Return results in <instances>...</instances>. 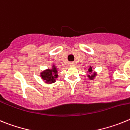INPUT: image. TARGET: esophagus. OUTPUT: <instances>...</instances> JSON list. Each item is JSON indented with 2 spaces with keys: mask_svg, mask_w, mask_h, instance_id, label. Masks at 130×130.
Returning a JSON list of instances; mask_svg holds the SVG:
<instances>
[{
  "mask_svg": "<svg viewBox=\"0 0 130 130\" xmlns=\"http://www.w3.org/2000/svg\"><path fill=\"white\" fill-rule=\"evenodd\" d=\"M75 63H74V62H71L69 63V66H74Z\"/></svg>",
  "mask_w": 130,
  "mask_h": 130,
  "instance_id": "34e87169",
  "label": "esophagus"
}]
</instances>
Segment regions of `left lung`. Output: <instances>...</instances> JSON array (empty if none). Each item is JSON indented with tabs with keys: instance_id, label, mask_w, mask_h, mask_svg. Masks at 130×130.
<instances>
[{
	"instance_id": "1",
	"label": "left lung",
	"mask_w": 130,
	"mask_h": 130,
	"mask_svg": "<svg viewBox=\"0 0 130 130\" xmlns=\"http://www.w3.org/2000/svg\"><path fill=\"white\" fill-rule=\"evenodd\" d=\"M92 71H93V70H92V67H89V69H88L89 73H92ZM96 75H97L96 73H94L93 74H92V75H88V76L89 78H90V80H93V79L95 78V76H96Z\"/></svg>"
}]
</instances>
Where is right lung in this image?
Instances as JSON below:
<instances>
[{
    "mask_svg": "<svg viewBox=\"0 0 130 130\" xmlns=\"http://www.w3.org/2000/svg\"><path fill=\"white\" fill-rule=\"evenodd\" d=\"M42 78L44 80L45 82L48 84H51L56 82V78L58 76L57 74V69L55 65H53L51 69H46L40 73Z\"/></svg>",
    "mask_w": 130,
    "mask_h": 130,
    "instance_id": "obj_1",
    "label": "right lung"
}]
</instances>
